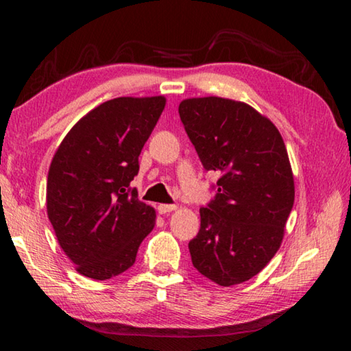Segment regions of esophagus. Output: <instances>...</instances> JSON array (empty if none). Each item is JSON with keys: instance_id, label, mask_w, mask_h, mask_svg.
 <instances>
[{"instance_id": "obj_1", "label": "esophagus", "mask_w": 351, "mask_h": 351, "mask_svg": "<svg viewBox=\"0 0 351 351\" xmlns=\"http://www.w3.org/2000/svg\"><path fill=\"white\" fill-rule=\"evenodd\" d=\"M176 210V204H159L158 206V212L161 213V215H165V213H170Z\"/></svg>"}]
</instances>
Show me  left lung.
Instances as JSON below:
<instances>
[{"mask_svg":"<svg viewBox=\"0 0 351 351\" xmlns=\"http://www.w3.org/2000/svg\"><path fill=\"white\" fill-rule=\"evenodd\" d=\"M180 116L204 169L221 173L215 199L199 209V232L189 243L192 263L219 287L247 282L278 251L294 204L282 134L232 99H184Z\"/></svg>","mask_w":351,"mask_h":351,"instance_id":"left-lung-1","label":"left lung"}]
</instances>
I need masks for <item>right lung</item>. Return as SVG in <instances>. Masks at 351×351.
Masks as SVG:
<instances>
[{"instance_id": "obj_1", "label": "right lung", "mask_w": 351, "mask_h": 351, "mask_svg": "<svg viewBox=\"0 0 351 351\" xmlns=\"http://www.w3.org/2000/svg\"><path fill=\"white\" fill-rule=\"evenodd\" d=\"M167 99L117 97L86 112L64 136L46 184L47 218L79 274L108 280L133 266L156 212L130 182Z\"/></svg>"}]
</instances>
